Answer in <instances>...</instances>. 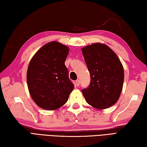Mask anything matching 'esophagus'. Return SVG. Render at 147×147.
Returning <instances> with one entry per match:
<instances>
[{"mask_svg":"<svg viewBox=\"0 0 147 147\" xmlns=\"http://www.w3.org/2000/svg\"><path fill=\"white\" fill-rule=\"evenodd\" d=\"M76 84L77 86H79L80 85V80H77L76 81Z\"/></svg>","mask_w":147,"mask_h":147,"instance_id":"obj_1","label":"esophagus"}]
</instances>
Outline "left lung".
Instances as JSON below:
<instances>
[{"mask_svg": "<svg viewBox=\"0 0 147 147\" xmlns=\"http://www.w3.org/2000/svg\"><path fill=\"white\" fill-rule=\"evenodd\" d=\"M91 82L82 90L87 103L97 109L113 105L121 95L124 69L117 56L107 46L95 43L82 49Z\"/></svg>", "mask_w": 147, "mask_h": 147, "instance_id": "obj_1", "label": "left lung"}]
</instances>
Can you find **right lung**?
Listing matches in <instances>:
<instances>
[{
  "label": "right lung",
  "instance_id": "obj_1",
  "mask_svg": "<svg viewBox=\"0 0 147 147\" xmlns=\"http://www.w3.org/2000/svg\"><path fill=\"white\" fill-rule=\"evenodd\" d=\"M69 49L58 42L45 44L30 62L26 79L33 100L45 110L59 109L67 102L74 85L65 65Z\"/></svg>",
  "mask_w": 147,
  "mask_h": 147
}]
</instances>
